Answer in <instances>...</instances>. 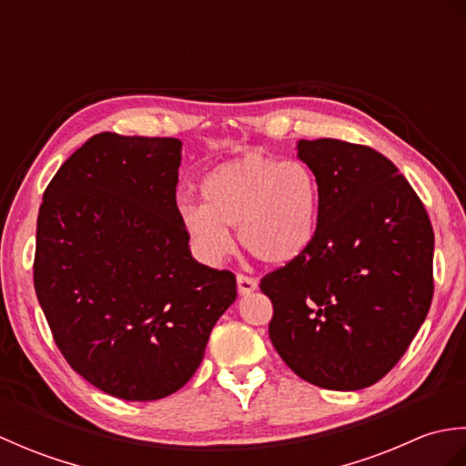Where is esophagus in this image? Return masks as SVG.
Masks as SVG:
<instances>
[{
    "label": "esophagus",
    "mask_w": 466,
    "mask_h": 466,
    "mask_svg": "<svg viewBox=\"0 0 466 466\" xmlns=\"http://www.w3.org/2000/svg\"><path fill=\"white\" fill-rule=\"evenodd\" d=\"M236 282H238V292H240L242 296H248V294H252L256 289H258V282H256L254 279H250V276H244V274L236 276Z\"/></svg>",
    "instance_id": "esophagus-1"
}]
</instances>
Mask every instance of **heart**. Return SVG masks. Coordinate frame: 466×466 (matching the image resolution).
Returning <instances> with one entry per match:
<instances>
[{"label":"heart","instance_id":"1","mask_svg":"<svg viewBox=\"0 0 466 466\" xmlns=\"http://www.w3.org/2000/svg\"><path fill=\"white\" fill-rule=\"evenodd\" d=\"M182 224L208 262L232 248L236 228L242 248L264 264H289L309 248L319 222V180L300 160L248 152L204 177L202 206L180 208Z\"/></svg>","mask_w":466,"mask_h":466}]
</instances>
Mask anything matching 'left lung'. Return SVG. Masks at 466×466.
<instances>
[{"instance_id": "left-lung-1", "label": "left lung", "mask_w": 466, "mask_h": 466, "mask_svg": "<svg viewBox=\"0 0 466 466\" xmlns=\"http://www.w3.org/2000/svg\"><path fill=\"white\" fill-rule=\"evenodd\" d=\"M319 180L309 248L266 274L270 340L302 380L329 390L379 382L407 352L432 302L434 234L399 167L369 146L300 140Z\"/></svg>"}]
</instances>
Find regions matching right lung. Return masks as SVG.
Instances as JSON below:
<instances>
[{
	"instance_id": "add662e5",
	"label": "right lung",
	"mask_w": 466,
	"mask_h": 466,
	"mask_svg": "<svg viewBox=\"0 0 466 466\" xmlns=\"http://www.w3.org/2000/svg\"><path fill=\"white\" fill-rule=\"evenodd\" d=\"M182 142L102 132L59 167L37 214L34 286L59 352L122 400L180 390L236 276L192 258L176 204Z\"/></svg>"
}]
</instances>
